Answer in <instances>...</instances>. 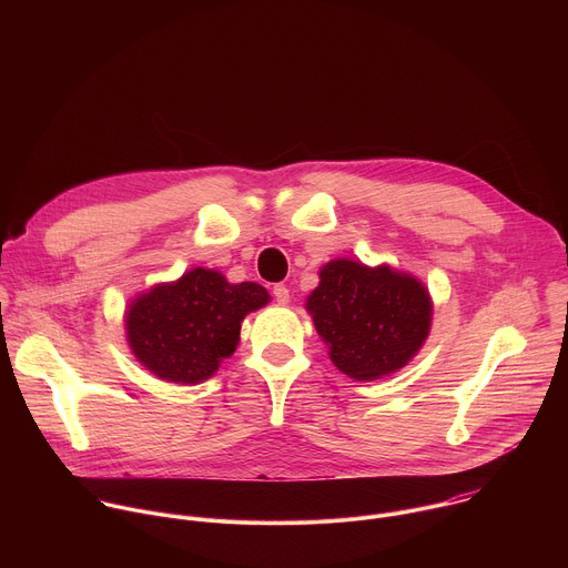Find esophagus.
<instances>
[{
	"mask_svg": "<svg viewBox=\"0 0 568 568\" xmlns=\"http://www.w3.org/2000/svg\"><path fill=\"white\" fill-rule=\"evenodd\" d=\"M272 294H274V298H276L281 305L290 303V290H287V285L276 283V285H274V290H272Z\"/></svg>",
	"mask_w": 568,
	"mask_h": 568,
	"instance_id": "obj_1",
	"label": "esophagus"
}]
</instances>
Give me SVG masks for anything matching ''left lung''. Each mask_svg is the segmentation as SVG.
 <instances>
[{
    "label": "left lung",
    "mask_w": 568,
    "mask_h": 568,
    "mask_svg": "<svg viewBox=\"0 0 568 568\" xmlns=\"http://www.w3.org/2000/svg\"><path fill=\"white\" fill-rule=\"evenodd\" d=\"M318 276L307 310L339 371L371 382L395 373L420 351L429 335L432 301L414 276L355 261H333Z\"/></svg>",
    "instance_id": "obj_1"
}]
</instances>
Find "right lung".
<instances>
[{
	"label": "right lung",
	"mask_w": 568,
	"mask_h": 568,
	"mask_svg": "<svg viewBox=\"0 0 568 568\" xmlns=\"http://www.w3.org/2000/svg\"><path fill=\"white\" fill-rule=\"evenodd\" d=\"M267 301L270 294L258 283L233 285L222 274L197 267L130 305L128 342L156 377L197 384L235 351L245 314Z\"/></svg>",
	"instance_id": "1"
}]
</instances>
